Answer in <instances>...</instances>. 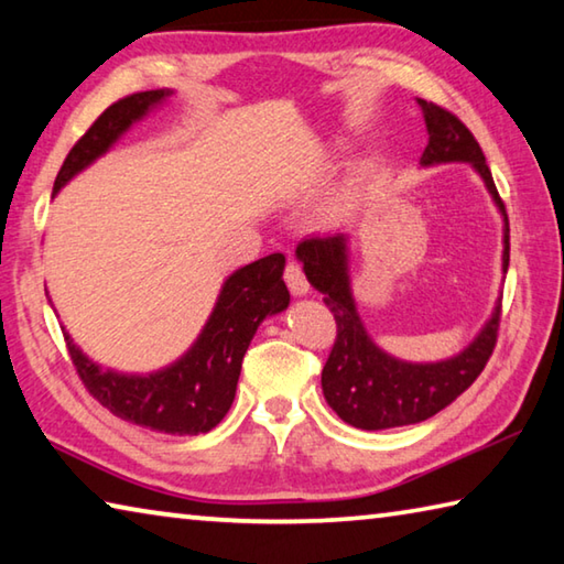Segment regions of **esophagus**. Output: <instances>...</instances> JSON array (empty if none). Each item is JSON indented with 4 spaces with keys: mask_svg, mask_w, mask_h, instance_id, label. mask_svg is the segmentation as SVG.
<instances>
[{
    "mask_svg": "<svg viewBox=\"0 0 564 564\" xmlns=\"http://www.w3.org/2000/svg\"><path fill=\"white\" fill-rule=\"evenodd\" d=\"M283 279H285V283H289V289H291L293 295H305L311 291V285H308V281H305V273L301 271L299 263L291 261L289 265H285Z\"/></svg>",
    "mask_w": 564,
    "mask_h": 564,
    "instance_id": "34e87169",
    "label": "esophagus"
}]
</instances>
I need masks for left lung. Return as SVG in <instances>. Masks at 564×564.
<instances>
[{"mask_svg":"<svg viewBox=\"0 0 564 564\" xmlns=\"http://www.w3.org/2000/svg\"><path fill=\"white\" fill-rule=\"evenodd\" d=\"M417 107L423 109L427 129V147L420 156V166L470 164L477 171L502 216V273H508V214L480 144L455 113L425 99H417ZM295 259L303 263L305 279L323 293V301L338 323V338L323 366L321 386L326 403L352 427L386 431L433 417L475 383L492 356L500 326V299L480 333L460 352L435 362H410L376 346L362 326L350 289L348 234L303 238L295 248Z\"/></svg>","mask_w":564,"mask_h":564,"instance_id":"left-lung-1","label":"left lung"}]
</instances>
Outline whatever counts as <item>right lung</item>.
Wrapping results in <instances>:
<instances>
[{
  "mask_svg": "<svg viewBox=\"0 0 564 564\" xmlns=\"http://www.w3.org/2000/svg\"><path fill=\"white\" fill-rule=\"evenodd\" d=\"M171 94L174 89H151L111 104L64 159L54 196ZM283 269L285 256L271 253L228 275L198 338L184 356L154 373L104 368L64 330L76 373L104 408L133 425L169 435L208 433L234 403L243 356L263 318L289 308L291 293L283 283Z\"/></svg>",
  "mask_w": 564,
  "mask_h": 564,
  "instance_id": "obj_1",
  "label": "right lung"
}]
</instances>
